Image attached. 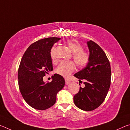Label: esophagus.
I'll return each mask as SVG.
<instances>
[{"instance_id":"esophagus-1","label":"esophagus","mask_w":130,"mask_h":130,"mask_svg":"<svg viewBox=\"0 0 130 130\" xmlns=\"http://www.w3.org/2000/svg\"><path fill=\"white\" fill-rule=\"evenodd\" d=\"M65 84H69L70 83V80H69V79H68V78H65Z\"/></svg>"}]
</instances>
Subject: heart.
<instances>
[{
	"instance_id": "obj_1",
	"label": "heart",
	"mask_w": 130,
	"mask_h": 130,
	"mask_svg": "<svg viewBox=\"0 0 130 130\" xmlns=\"http://www.w3.org/2000/svg\"><path fill=\"white\" fill-rule=\"evenodd\" d=\"M67 45L70 51L73 53L72 57L78 67L83 68L86 66L89 61V54L77 41L69 40L67 42ZM54 49L53 48L50 53L51 58H54ZM76 66L73 61H62L56 69V73L65 77H68L74 71Z\"/></svg>"
}]
</instances>
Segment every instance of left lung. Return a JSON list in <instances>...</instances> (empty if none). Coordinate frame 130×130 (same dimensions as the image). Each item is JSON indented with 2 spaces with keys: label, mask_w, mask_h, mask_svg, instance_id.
<instances>
[{
  "label": "left lung",
  "mask_w": 130,
  "mask_h": 130,
  "mask_svg": "<svg viewBox=\"0 0 130 130\" xmlns=\"http://www.w3.org/2000/svg\"><path fill=\"white\" fill-rule=\"evenodd\" d=\"M87 44L90 52L89 62L74 74L80 81L85 80V87L80 86L73 100L79 108L90 111L99 107L106 98L111 85V69L108 58L102 48L92 41Z\"/></svg>",
  "instance_id": "left-lung-1"
}]
</instances>
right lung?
Returning a JSON list of instances; mask_svg holds the SVG:
<instances>
[{"label":"right lung","instance_id":"obj_1","mask_svg":"<svg viewBox=\"0 0 130 130\" xmlns=\"http://www.w3.org/2000/svg\"><path fill=\"white\" fill-rule=\"evenodd\" d=\"M60 39L50 37L35 42L21 59L18 72L19 88L25 102L34 109L45 110L52 107L57 93L65 85L64 78L58 74L52 76L51 82L43 81V77L53 70L50 52Z\"/></svg>","mask_w":130,"mask_h":130}]
</instances>
